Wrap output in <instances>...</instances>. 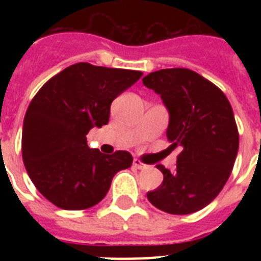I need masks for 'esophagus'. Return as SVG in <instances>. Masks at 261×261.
<instances>
[{
	"instance_id": "esophagus-1",
	"label": "esophagus",
	"mask_w": 261,
	"mask_h": 261,
	"mask_svg": "<svg viewBox=\"0 0 261 261\" xmlns=\"http://www.w3.org/2000/svg\"><path fill=\"white\" fill-rule=\"evenodd\" d=\"M133 165H134L137 169H145V168H147L146 164H143L142 161H141V160H138V159H134V163H133Z\"/></svg>"
}]
</instances>
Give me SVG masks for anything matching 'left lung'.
<instances>
[{
	"label": "left lung",
	"mask_w": 261,
	"mask_h": 261,
	"mask_svg": "<svg viewBox=\"0 0 261 261\" xmlns=\"http://www.w3.org/2000/svg\"><path fill=\"white\" fill-rule=\"evenodd\" d=\"M143 85L161 96L169 112L168 141L181 147L176 171L163 165V184L147 192L149 202L169 214L202 210L230 176L239 151V130L227 97L198 73L174 67L153 71Z\"/></svg>",
	"instance_id": "1"
}]
</instances>
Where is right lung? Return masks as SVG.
Masks as SVG:
<instances>
[{
    "label": "right lung",
    "instance_id": "add662e5",
    "mask_svg": "<svg viewBox=\"0 0 261 261\" xmlns=\"http://www.w3.org/2000/svg\"><path fill=\"white\" fill-rule=\"evenodd\" d=\"M142 71L80 62L54 75L32 98L22 126V161L40 194L63 210H85L106 196L133 164L128 151L102 154L87 134L110 120L111 102Z\"/></svg>",
    "mask_w": 261,
    "mask_h": 261
}]
</instances>
